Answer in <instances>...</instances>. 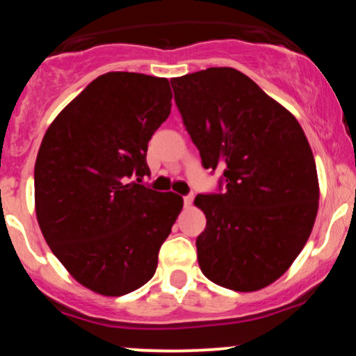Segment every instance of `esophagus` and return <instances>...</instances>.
<instances>
[{"label":"esophagus","mask_w":356,"mask_h":356,"mask_svg":"<svg viewBox=\"0 0 356 356\" xmlns=\"http://www.w3.org/2000/svg\"><path fill=\"white\" fill-rule=\"evenodd\" d=\"M192 202H194V194H189V195H186V197H184V206H186V207H191Z\"/></svg>","instance_id":"1"}]
</instances>
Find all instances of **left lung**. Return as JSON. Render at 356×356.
I'll use <instances>...</instances> for the list:
<instances>
[{
  "instance_id": "left-lung-1",
  "label": "left lung",
  "mask_w": 356,
  "mask_h": 356,
  "mask_svg": "<svg viewBox=\"0 0 356 356\" xmlns=\"http://www.w3.org/2000/svg\"><path fill=\"white\" fill-rule=\"evenodd\" d=\"M187 132L206 169L224 172V194H199L197 241L212 283L251 293L275 283L305 248L320 201L316 164L289 110L236 68L170 80Z\"/></svg>"
}]
</instances>
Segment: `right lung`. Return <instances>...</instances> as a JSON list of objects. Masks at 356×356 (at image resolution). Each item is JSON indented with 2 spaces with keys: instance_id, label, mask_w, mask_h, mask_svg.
<instances>
[{
  "instance_id": "obj_1",
  "label": "right lung",
  "mask_w": 356,
  "mask_h": 356,
  "mask_svg": "<svg viewBox=\"0 0 356 356\" xmlns=\"http://www.w3.org/2000/svg\"><path fill=\"white\" fill-rule=\"evenodd\" d=\"M170 107L167 79L108 72L61 110L40 145V229L65 269L102 296L132 293L154 276L182 211L181 195L130 181L149 174L147 144Z\"/></svg>"
}]
</instances>
